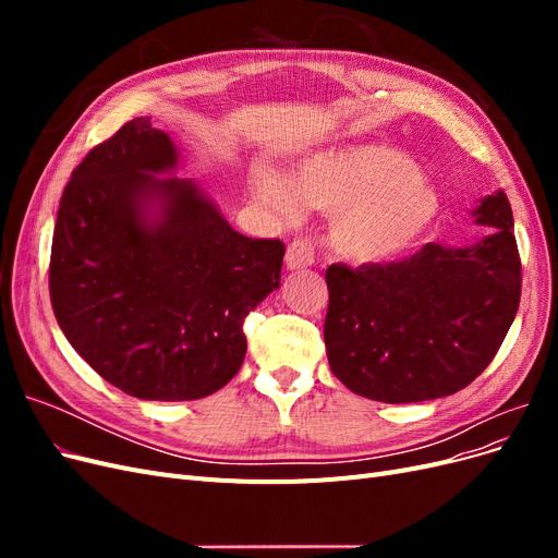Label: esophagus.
<instances>
[{
	"mask_svg": "<svg viewBox=\"0 0 558 558\" xmlns=\"http://www.w3.org/2000/svg\"><path fill=\"white\" fill-rule=\"evenodd\" d=\"M314 263V244L305 238H295L289 248H286V267L300 269Z\"/></svg>",
	"mask_w": 558,
	"mask_h": 558,
	"instance_id": "obj_1",
	"label": "esophagus"
}]
</instances>
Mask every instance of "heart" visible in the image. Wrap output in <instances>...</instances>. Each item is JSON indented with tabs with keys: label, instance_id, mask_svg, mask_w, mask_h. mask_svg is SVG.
<instances>
[{
	"label": "heart",
	"instance_id": "heart-1",
	"mask_svg": "<svg viewBox=\"0 0 558 558\" xmlns=\"http://www.w3.org/2000/svg\"><path fill=\"white\" fill-rule=\"evenodd\" d=\"M251 195L286 221L300 216V197L332 214L330 242L340 256L379 263L410 251L440 214V195L396 148L361 144L320 150L298 167L293 183L256 165Z\"/></svg>",
	"mask_w": 558,
	"mask_h": 558
}]
</instances>
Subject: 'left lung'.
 <instances>
[{"label": "left lung", "mask_w": 558, "mask_h": 558, "mask_svg": "<svg viewBox=\"0 0 558 558\" xmlns=\"http://www.w3.org/2000/svg\"><path fill=\"white\" fill-rule=\"evenodd\" d=\"M472 216L494 234L463 248L326 269V351L332 375L379 402L445 398L494 361L521 298L514 218L502 191Z\"/></svg>", "instance_id": "1"}]
</instances>
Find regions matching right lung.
Segmentation results:
<instances>
[{
	"label": "right lung",
	"mask_w": 558,
	"mask_h": 558,
	"mask_svg": "<svg viewBox=\"0 0 558 558\" xmlns=\"http://www.w3.org/2000/svg\"><path fill=\"white\" fill-rule=\"evenodd\" d=\"M170 134L134 118L97 144L62 193L48 289L66 340L142 400H197L244 363V318L279 289L283 242L232 230L174 172Z\"/></svg>",
	"instance_id": "1"
}]
</instances>
